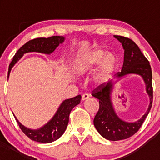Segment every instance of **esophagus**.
<instances>
[{"instance_id": "1", "label": "esophagus", "mask_w": 160, "mask_h": 160, "mask_svg": "<svg viewBox=\"0 0 160 160\" xmlns=\"http://www.w3.org/2000/svg\"><path fill=\"white\" fill-rule=\"evenodd\" d=\"M90 98V94H82V101H85V100H87V98Z\"/></svg>"}]
</instances>
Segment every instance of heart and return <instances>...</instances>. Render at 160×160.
I'll return each instance as SVG.
<instances>
[{
  "instance_id": "obj_1",
  "label": "heart",
  "mask_w": 160,
  "mask_h": 160,
  "mask_svg": "<svg viewBox=\"0 0 160 160\" xmlns=\"http://www.w3.org/2000/svg\"><path fill=\"white\" fill-rule=\"evenodd\" d=\"M99 65V69L93 77V82L97 86H102L111 78L117 67V58L113 53H107L101 48L94 49L78 59L76 70L78 74H84Z\"/></svg>"
}]
</instances>
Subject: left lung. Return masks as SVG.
I'll return each instance as SVG.
<instances>
[{
	"label": "left lung",
	"instance_id": "1",
	"mask_svg": "<svg viewBox=\"0 0 160 160\" xmlns=\"http://www.w3.org/2000/svg\"><path fill=\"white\" fill-rule=\"evenodd\" d=\"M122 44L124 49L123 65L121 72L115 74L116 81L109 82L106 86H101L93 91L92 96L99 100V110L94 119V125L103 138L111 141L126 139L132 136L141 128L142 122L149 114L153 101L152 68L135 42L128 38L114 35ZM130 74H137L142 77L146 91L150 98V103L145 114L136 122L129 123L121 120L114 111L111 95L114 85L119 80Z\"/></svg>",
	"mask_w": 160,
	"mask_h": 160
}]
</instances>
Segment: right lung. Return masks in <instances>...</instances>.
Listing matches in <instances>:
<instances>
[{
	"label": "right lung",
	"mask_w": 160,
	"mask_h": 160,
	"mask_svg": "<svg viewBox=\"0 0 160 160\" xmlns=\"http://www.w3.org/2000/svg\"><path fill=\"white\" fill-rule=\"evenodd\" d=\"M64 41V37L53 36L48 38H36V39L26 42L24 46H22L18 49L16 54L14 55L12 61L8 67V79L12 66L18 62L25 53H30V52H38V53H45V54H50L54 51L60 44L63 43ZM81 98V95H78L72 98L64 100L61 103V105L59 106L58 111H56L53 118L49 120L47 123L38 129L33 130L26 128L18 121L14 114L13 115L16 118L20 128L30 139L38 142H42V143H49V142L57 140L58 138H59L63 135L69 122V116H70V111L73 107L80 103Z\"/></svg>",
	"instance_id": "obj_1"
}]
</instances>
